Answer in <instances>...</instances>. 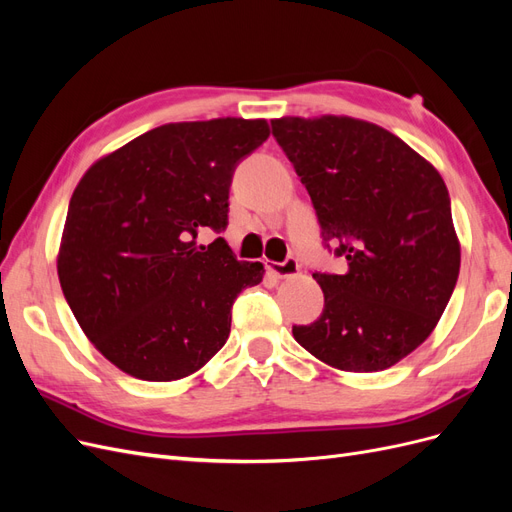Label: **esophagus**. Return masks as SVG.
<instances>
[{
  "label": "esophagus",
  "mask_w": 512,
  "mask_h": 512,
  "mask_svg": "<svg viewBox=\"0 0 512 512\" xmlns=\"http://www.w3.org/2000/svg\"><path fill=\"white\" fill-rule=\"evenodd\" d=\"M265 267L275 277H280V280H286V277H294V275L299 273V260L292 258V256L286 258L284 262H271V260H267Z\"/></svg>",
  "instance_id": "obj_1"
}]
</instances>
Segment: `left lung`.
Wrapping results in <instances>:
<instances>
[{
    "mask_svg": "<svg viewBox=\"0 0 512 512\" xmlns=\"http://www.w3.org/2000/svg\"><path fill=\"white\" fill-rule=\"evenodd\" d=\"M312 198L342 275L314 273L324 312L292 327L318 361L382 371L421 346L455 290L461 247L444 179L376 123L344 115L271 121Z\"/></svg>",
    "mask_w": 512,
    "mask_h": 512,
    "instance_id": "left-lung-1",
    "label": "left lung"
}]
</instances>
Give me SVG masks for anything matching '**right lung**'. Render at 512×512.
<instances>
[{
  "label": "right lung",
  "mask_w": 512,
  "mask_h": 512,
  "mask_svg": "<svg viewBox=\"0 0 512 512\" xmlns=\"http://www.w3.org/2000/svg\"><path fill=\"white\" fill-rule=\"evenodd\" d=\"M269 138L267 119L153 128L87 168L70 198L57 275L83 333L128 376L181 380L230 333L237 294L262 282L218 237L235 166Z\"/></svg>",
  "instance_id": "obj_1"
}]
</instances>
